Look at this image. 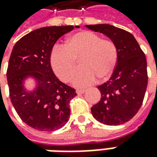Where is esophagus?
Instances as JSON below:
<instances>
[{
  "instance_id": "obj_1",
  "label": "esophagus",
  "mask_w": 157,
  "mask_h": 157,
  "mask_svg": "<svg viewBox=\"0 0 157 157\" xmlns=\"http://www.w3.org/2000/svg\"><path fill=\"white\" fill-rule=\"evenodd\" d=\"M85 91H86L85 89H76V93H77L78 95H81V94H83Z\"/></svg>"
}]
</instances>
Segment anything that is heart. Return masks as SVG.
I'll return each mask as SVG.
<instances>
[{
	"mask_svg": "<svg viewBox=\"0 0 157 157\" xmlns=\"http://www.w3.org/2000/svg\"><path fill=\"white\" fill-rule=\"evenodd\" d=\"M118 60V48L110 39H101L92 31H81L69 36L65 47L56 46L50 54V64L55 74L63 82L73 78L76 87L93 83L96 77L106 80L110 76Z\"/></svg>",
	"mask_w": 157,
	"mask_h": 157,
	"instance_id": "obj_1",
	"label": "heart"
}]
</instances>
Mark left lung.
Listing matches in <instances>:
<instances>
[{
  "mask_svg": "<svg viewBox=\"0 0 157 157\" xmlns=\"http://www.w3.org/2000/svg\"><path fill=\"white\" fill-rule=\"evenodd\" d=\"M107 35L118 48V60L111 77L98 86L101 98L91 108L92 115L106 125L128 122L143 104L148 85L147 61L132 34L109 24L86 25Z\"/></svg>",
  "mask_w": 157,
  "mask_h": 157,
  "instance_id": "8db88e82",
  "label": "left lung"
}]
</instances>
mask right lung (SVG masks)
Listing matches in <instances>:
<instances>
[{
	"label": "right lung",
	"instance_id": "1",
	"mask_svg": "<svg viewBox=\"0 0 157 157\" xmlns=\"http://www.w3.org/2000/svg\"><path fill=\"white\" fill-rule=\"evenodd\" d=\"M73 29L74 26L41 28L21 37L13 48L7 70L9 97L20 118L37 130L55 131L69 119V102L76 95L75 89L55 75L50 54L57 40ZM28 76L37 82L33 92L23 87Z\"/></svg>",
	"mask_w": 157,
	"mask_h": 157
}]
</instances>
